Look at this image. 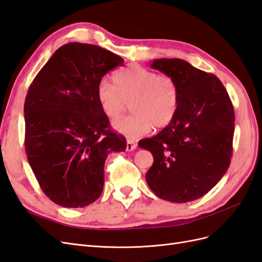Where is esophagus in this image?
<instances>
[{
    "label": "esophagus",
    "instance_id": "1",
    "mask_svg": "<svg viewBox=\"0 0 262 262\" xmlns=\"http://www.w3.org/2000/svg\"><path fill=\"white\" fill-rule=\"evenodd\" d=\"M137 146H138V144H137V143H134L133 141H131V140H128V141H126V147H125L126 152H131V150H133V149L136 148Z\"/></svg>",
    "mask_w": 262,
    "mask_h": 262
}]
</instances>
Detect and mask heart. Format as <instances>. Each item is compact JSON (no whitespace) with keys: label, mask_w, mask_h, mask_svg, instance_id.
Here are the masks:
<instances>
[{"label":"heart","mask_w":262,"mask_h":262,"mask_svg":"<svg viewBox=\"0 0 262 262\" xmlns=\"http://www.w3.org/2000/svg\"><path fill=\"white\" fill-rule=\"evenodd\" d=\"M115 84L101 80L96 98L102 114L117 119L131 102L134 113L114 122V129L129 139L145 136L155 125L169 124L179 105V87L169 75H158L141 66L126 68L114 76Z\"/></svg>","instance_id":"obj_1"}]
</instances>
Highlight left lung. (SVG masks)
<instances>
[{
	"instance_id": "obj_1",
	"label": "left lung",
	"mask_w": 262,
	"mask_h": 262,
	"mask_svg": "<svg viewBox=\"0 0 262 262\" xmlns=\"http://www.w3.org/2000/svg\"><path fill=\"white\" fill-rule=\"evenodd\" d=\"M150 67L171 76L179 87L172 121L139 146L154 157L145 179L163 200L199 199L224 176L233 152L234 109L219 78L181 59H156Z\"/></svg>"
}]
</instances>
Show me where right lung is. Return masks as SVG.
Masks as SVG:
<instances>
[{
    "label": "right lung",
    "instance_id": "obj_1",
    "mask_svg": "<svg viewBox=\"0 0 262 262\" xmlns=\"http://www.w3.org/2000/svg\"><path fill=\"white\" fill-rule=\"evenodd\" d=\"M123 59L101 47L71 42L55 51L29 86L24 105L27 160L45 194L64 208H84L104 188L109 153L124 137L110 130L96 89Z\"/></svg>",
    "mask_w": 262,
    "mask_h": 262
}]
</instances>
